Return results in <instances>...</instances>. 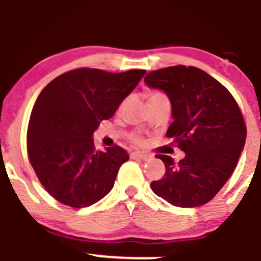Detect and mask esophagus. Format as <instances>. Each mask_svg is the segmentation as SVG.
<instances>
[{"instance_id":"34e87169","label":"esophagus","mask_w":261,"mask_h":261,"mask_svg":"<svg viewBox=\"0 0 261 261\" xmlns=\"http://www.w3.org/2000/svg\"><path fill=\"white\" fill-rule=\"evenodd\" d=\"M131 158H137V160H142V161H148L149 158H151V155L147 154V153H143V152H133L131 153Z\"/></svg>"}]
</instances>
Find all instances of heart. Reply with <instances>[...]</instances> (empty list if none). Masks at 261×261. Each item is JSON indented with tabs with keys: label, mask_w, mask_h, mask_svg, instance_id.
I'll return each mask as SVG.
<instances>
[{
	"label": "heart",
	"mask_w": 261,
	"mask_h": 261,
	"mask_svg": "<svg viewBox=\"0 0 261 261\" xmlns=\"http://www.w3.org/2000/svg\"><path fill=\"white\" fill-rule=\"evenodd\" d=\"M158 99H167V98L164 97V95L160 92L148 93V100H158ZM133 141H134V142H136V143H142V140H141L140 137L137 136V135H134Z\"/></svg>",
	"instance_id": "1"
}]
</instances>
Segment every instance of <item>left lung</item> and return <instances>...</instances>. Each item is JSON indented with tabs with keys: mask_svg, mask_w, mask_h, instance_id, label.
I'll list each match as a JSON object with an SVG mask.
<instances>
[{
	"mask_svg": "<svg viewBox=\"0 0 261 261\" xmlns=\"http://www.w3.org/2000/svg\"><path fill=\"white\" fill-rule=\"evenodd\" d=\"M149 88L163 91L172 104L167 137L185 153L175 162L158 154L166 174L151 182L155 195L178 207L205 205L221 190L244 148L247 127L226 87L193 66H172L145 77Z\"/></svg>",
	"mask_w": 261,
	"mask_h": 261,
	"instance_id": "8db88e82",
	"label": "left lung"
}]
</instances>
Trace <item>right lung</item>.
<instances>
[{
  "label": "right lung",
  "mask_w": 261,
  "mask_h": 261,
  "mask_svg": "<svg viewBox=\"0 0 261 261\" xmlns=\"http://www.w3.org/2000/svg\"><path fill=\"white\" fill-rule=\"evenodd\" d=\"M145 73L79 68L56 77L39 94L27 149L39 181L59 202L88 207L112 190L128 154L116 145L97 151L93 133L112 118Z\"/></svg>",
  "instance_id": "obj_1"
}]
</instances>
